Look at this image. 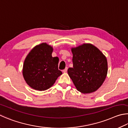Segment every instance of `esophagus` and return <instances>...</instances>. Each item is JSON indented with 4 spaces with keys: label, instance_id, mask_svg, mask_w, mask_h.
Here are the masks:
<instances>
[{
    "label": "esophagus",
    "instance_id": "1",
    "mask_svg": "<svg viewBox=\"0 0 128 128\" xmlns=\"http://www.w3.org/2000/svg\"><path fill=\"white\" fill-rule=\"evenodd\" d=\"M68 68L66 67V68H64V70H63V72H64V73H66V72H67V71H68Z\"/></svg>",
    "mask_w": 128,
    "mask_h": 128
}]
</instances>
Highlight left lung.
Masks as SVG:
<instances>
[{
	"mask_svg": "<svg viewBox=\"0 0 128 128\" xmlns=\"http://www.w3.org/2000/svg\"><path fill=\"white\" fill-rule=\"evenodd\" d=\"M73 68L68 70L78 91L90 93L97 90L106 79L108 66L106 57L97 47L83 44L71 48Z\"/></svg>",
	"mask_w": 128,
	"mask_h": 128,
	"instance_id": "obj_1",
	"label": "left lung"
}]
</instances>
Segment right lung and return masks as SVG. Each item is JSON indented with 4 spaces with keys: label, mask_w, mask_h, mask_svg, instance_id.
Returning a JSON list of instances; mask_svg holds the SVG:
<instances>
[{
    "label": "right lung",
    "mask_w": 128,
    "mask_h": 128,
    "mask_svg": "<svg viewBox=\"0 0 128 128\" xmlns=\"http://www.w3.org/2000/svg\"><path fill=\"white\" fill-rule=\"evenodd\" d=\"M53 48L46 42L35 46L24 60L22 74L26 83L39 91L53 86L62 72L58 68L59 59L53 57Z\"/></svg>",
    "instance_id": "add662e5"
}]
</instances>
